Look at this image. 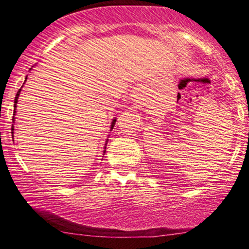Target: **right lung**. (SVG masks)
Returning <instances> with one entry per match:
<instances>
[{
	"mask_svg": "<svg viewBox=\"0 0 249 249\" xmlns=\"http://www.w3.org/2000/svg\"><path fill=\"white\" fill-rule=\"evenodd\" d=\"M31 70V69H30ZM25 81H27V77H25ZM21 90L22 89H19L18 91H17V93H16V97H15V101H14V103H15V104H14V116H13V123H15V116H16V107H17V101H18V97H19V93H21ZM115 124H116V118H113L112 119V123H111V127H110V131H112V128H113V126H115ZM14 133V124L11 125V134ZM107 141L108 139H107V142H105V146H107ZM104 146V153H105V150H107V147Z\"/></svg>",
	"mask_w": 249,
	"mask_h": 249,
	"instance_id": "obj_1",
	"label": "right lung"
}]
</instances>
